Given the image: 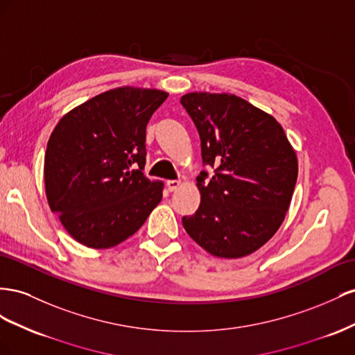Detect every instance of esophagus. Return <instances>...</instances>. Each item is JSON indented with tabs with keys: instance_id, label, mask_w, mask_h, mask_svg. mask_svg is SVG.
<instances>
[{
	"instance_id": "obj_1",
	"label": "esophagus",
	"mask_w": 355,
	"mask_h": 355,
	"mask_svg": "<svg viewBox=\"0 0 355 355\" xmlns=\"http://www.w3.org/2000/svg\"><path fill=\"white\" fill-rule=\"evenodd\" d=\"M181 186V181L180 180H169L166 183V187L169 191H175L178 187Z\"/></svg>"
}]
</instances>
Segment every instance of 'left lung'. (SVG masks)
<instances>
[{
	"label": "left lung",
	"mask_w": 355,
	"mask_h": 355,
	"mask_svg": "<svg viewBox=\"0 0 355 355\" xmlns=\"http://www.w3.org/2000/svg\"><path fill=\"white\" fill-rule=\"evenodd\" d=\"M181 104L199 132L208 181L196 178L200 205L183 217L189 236L209 254L239 259L257 251L286 218L297 156L275 117L232 94L191 92Z\"/></svg>",
	"instance_id": "1"
}]
</instances>
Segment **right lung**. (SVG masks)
Instances as JSON below:
<instances>
[{
	"instance_id": "1",
	"label": "right lung",
	"mask_w": 355,
	"mask_h": 355,
	"mask_svg": "<svg viewBox=\"0 0 355 355\" xmlns=\"http://www.w3.org/2000/svg\"><path fill=\"white\" fill-rule=\"evenodd\" d=\"M168 94L123 86L73 108L58 121L44 156L49 207L68 234L89 248L123 242L162 200L150 181L146 128Z\"/></svg>"
}]
</instances>
